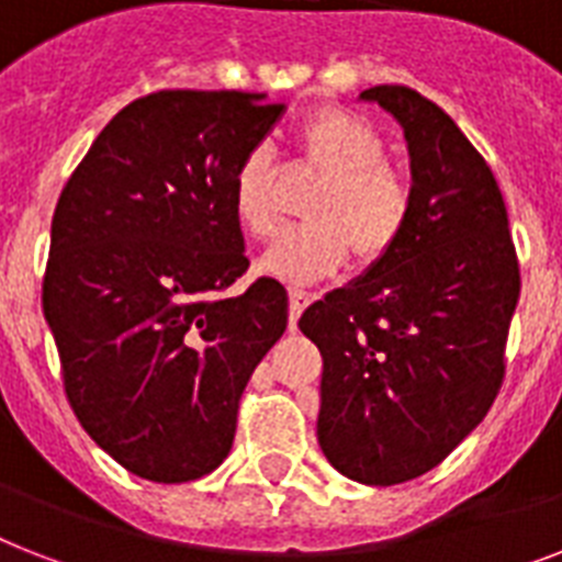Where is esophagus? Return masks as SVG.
<instances>
[{
    "mask_svg": "<svg viewBox=\"0 0 562 562\" xmlns=\"http://www.w3.org/2000/svg\"><path fill=\"white\" fill-rule=\"evenodd\" d=\"M314 296L308 294V291L303 289H291L289 291V321H291V328L296 326V321H300V314H303V308L308 303H312Z\"/></svg>",
    "mask_w": 562,
    "mask_h": 562,
    "instance_id": "esophagus-1",
    "label": "esophagus"
}]
</instances>
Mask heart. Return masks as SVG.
Returning <instances> with one entry per match:
<instances>
[{"label":"heart","instance_id":"heart-1","mask_svg":"<svg viewBox=\"0 0 562 562\" xmlns=\"http://www.w3.org/2000/svg\"><path fill=\"white\" fill-rule=\"evenodd\" d=\"M296 149L321 172L305 202L303 225L282 231L259 257V271L291 282L321 280L352 250L355 262L369 266L390 254L404 234L413 190L404 172L386 158L381 132L346 109H317L294 132ZM236 222L254 239L277 231L280 210L273 193V164L266 147L250 149L231 181Z\"/></svg>","mask_w":562,"mask_h":562}]
</instances>
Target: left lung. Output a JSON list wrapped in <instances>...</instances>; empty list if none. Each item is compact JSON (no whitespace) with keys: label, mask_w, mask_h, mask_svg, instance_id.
I'll list each match as a JSON object with an SVG mask.
<instances>
[{"label":"left lung","mask_w":562,"mask_h":562,"mask_svg":"<svg viewBox=\"0 0 562 562\" xmlns=\"http://www.w3.org/2000/svg\"><path fill=\"white\" fill-rule=\"evenodd\" d=\"M360 100L404 130L413 207L390 254L308 305L300 328L323 355V453L386 487L432 471L494 404L519 266L499 184L453 117L407 86Z\"/></svg>","instance_id":"obj_1"}]
</instances>
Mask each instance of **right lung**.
I'll return each instance as SVG.
<instances>
[{"instance_id":"right-lung-1","label":"right lung","mask_w":562,"mask_h":562,"mask_svg":"<svg viewBox=\"0 0 562 562\" xmlns=\"http://www.w3.org/2000/svg\"><path fill=\"white\" fill-rule=\"evenodd\" d=\"M280 115L250 91H155L103 126L59 193L43 312L68 404L149 482L225 462L241 392L289 326L277 280L222 294L248 271L231 181Z\"/></svg>"}]
</instances>
